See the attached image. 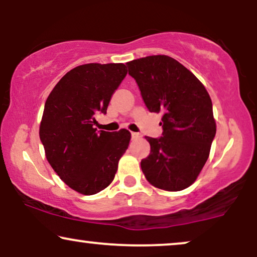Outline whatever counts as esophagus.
<instances>
[{"label":"esophagus","instance_id":"esophagus-1","mask_svg":"<svg viewBox=\"0 0 257 257\" xmlns=\"http://www.w3.org/2000/svg\"><path fill=\"white\" fill-rule=\"evenodd\" d=\"M131 137H132V139H138V138H140V135H139V133H137V132H132Z\"/></svg>","mask_w":257,"mask_h":257}]
</instances>
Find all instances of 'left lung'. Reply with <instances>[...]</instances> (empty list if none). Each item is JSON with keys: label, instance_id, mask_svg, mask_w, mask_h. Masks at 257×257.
<instances>
[{"label": "left lung", "instance_id": "8db88e82", "mask_svg": "<svg viewBox=\"0 0 257 257\" xmlns=\"http://www.w3.org/2000/svg\"><path fill=\"white\" fill-rule=\"evenodd\" d=\"M150 112H161V137H146L149 157L140 166L150 184L182 191L198 178L216 133L213 104L201 82L174 58L149 56L128 62Z\"/></svg>", "mask_w": 257, "mask_h": 257}]
</instances>
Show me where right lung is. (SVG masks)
<instances>
[{
    "mask_svg": "<svg viewBox=\"0 0 257 257\" xmlns=\"http://www.w3.org/2000/svg\"><path fill=\"white\" fill-rule=\"evenodd\" d=\"M121 63L79 65L62 77L44 105L40 138L49 164L76 192L92 195L113 180L131 133L97 131L96 117L106 113L125 78Z\"/></svg>",
    "mask_w": 257,
    "mask_h": 257,
    "instance_id": "obj_1",
    "label": "right lung"
}]
</instances>
